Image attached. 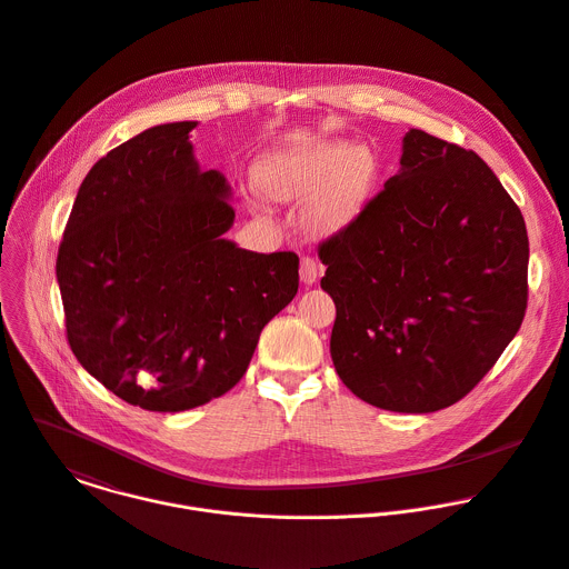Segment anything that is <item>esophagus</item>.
Returning a JSON list of instances; mask_svg holds the SVG:
<instances>
[{
    "label": "esophagus",
    "instance_id": "obj_1",
    "mask_svg": "<svg viewBox=\"0 0 569 569\" xmlns=\"http://www.w3.org/2000/svg\"><path fill=\"white\" fill-rule=\"evenodd\" d=\"M320 273H322V267L318 264L316 258L305 256V258L300 260V280H302L305 284H313Z\"/></svg>",
    "mask_w": 569,
    "mask_h": 569
}]
</instances>
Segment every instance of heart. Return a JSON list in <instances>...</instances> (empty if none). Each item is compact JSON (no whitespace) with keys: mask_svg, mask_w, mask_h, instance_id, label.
Instances as JSON below:
<instances>
[{"mask_svg":"<svg viewBox=\"0 0 569 569\" xmlns=\"http://www.w3.org/2000/svg\"><path fill=\"white\" fill-rule=\"evenodd\" d=\"M373 179V159L347 141H331L300 157L271 163L267 188L280 198L318 190L311 213L325 229L342 227L362 204Z\"/></svg>","mask_w":569,"mask_h":569,"instance_id":"1","label":"heart"}]
</instances>
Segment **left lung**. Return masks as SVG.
<instances>
[{
	"instance_id": "obj_1",
	"label": "left lung",
	"mask_w": 569,
	"mask_h": 569,
	"mask_svg": "<svg viewBox=\"0 0 569 569\" xmlns=\"http://www.w3.org/2000/svg\"><path fill=\"white\" fill-rule=\"evenodd\" d=\"M401 170L320 242L336 302L331 358L360 399L435 412L497 365L528 309L521 209L472 152L423 130Z\"/></svg>"
}]
</instances>
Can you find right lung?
<instances>
[{"mask_svg": "<svg viewBox=\"0 0 569 569\" xmlns=\"http://www.w3.org/2000/svg\"><path fill=\"white\" fill-rule=\"evenodd\" d=\"M196 121L150 128L99 159L57 256L68 345L132 406L179 412L244 376L260 331L298 293L293 251L256 253L222 233L236 211L191 154Z\"/></svg>", "mask_w": 569, "mask_h": 569, "instance_id": "obj_1", "label": "right lung"}]
</instances>
